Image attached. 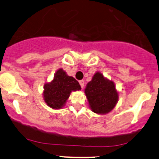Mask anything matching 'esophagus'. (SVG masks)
Segmentation results:
<instances>
[{
	"mask_svg": "<svg viewBox=\"0 0 159 159\" xmlns=\"http://www.w3.org/2000/svg\"><path fill=\"white\" fill-rule=\"evenodd\" d=\"M79 84H80V85H81V88H84V81L81 80V81H79Z\"/></svg>",
	"mask_w": 159,
	"mask_h": 159,
	"instance_id": "esophagus-1",
	"label": "esophagus"
}]
</instances>
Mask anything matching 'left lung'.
Here are the masks:
<instances>
[{
  "mask_svg": "<svg viewBox=\"0 0 159 159\" xmlns=\"http://www.w3.org/2000/svg\"><path fill=\"white\" fill-rule=\"evenodd\" d=\"M84 92L90 107L96 114L110 112L118 101V93L114 82L104 78L100 72L94 75L92 81L87 84Z\"/></svg>",
  "mask_w": 159,
  "mask_h": 159,
  "instance_id": "8db88e82",
  "label": "left lung"
}]
</instances>
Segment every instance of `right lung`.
I'll return each mask as SVG.
<instances>
[{
	"label": "right lung",
	"instance_id": "1",
	"mask_svg": "<svg viewBox=\"0 0 159 159\" xmlns=\"http://www.w3.org/2000/svg\"><path fill=\"white\" fill-rule=\"evenodd\" d=\"M79 90H81L79 83L60 69L54 75L53 81L44 86L43 96L45 102L49 107L60 109L65 105L72 91Z\"/></svg>",
	"mask_w": 159,
	"mask_h": 159
}]
</instances>
